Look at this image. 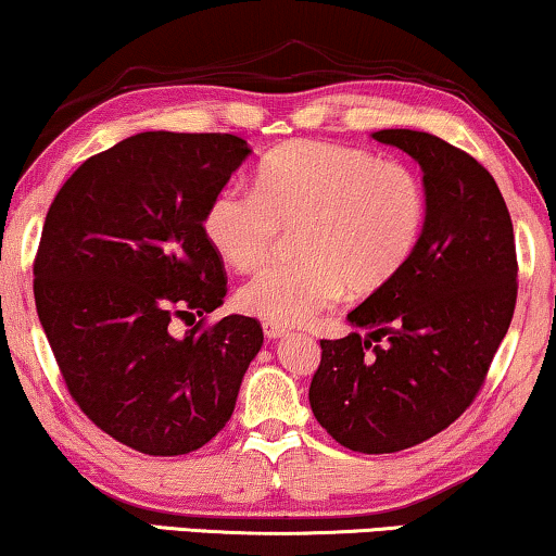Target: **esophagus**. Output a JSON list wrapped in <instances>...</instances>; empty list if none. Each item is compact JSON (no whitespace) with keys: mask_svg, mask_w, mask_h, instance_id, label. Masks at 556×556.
<instances>
[{"mask_svg":"<svg viewBox=\"0 0 556 556\" xmlns=\"http://www.w3.org/2000/svg\"><path fill=\"white\" fill-rule=\"evenodd\" d=\"M264 334H267L269 340H279V338H285V334H289V330L281 325H275V323H264Z\"/></svg>","mask_w":556,"mask_h":556,"instance_id":"1","label":"esophagus"}]
</instances>
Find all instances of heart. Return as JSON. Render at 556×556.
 Listing matches in <instances>:
<instances>
[{
  "mask_svg": "<svg viewBox=\"0 0 556 556\" xmlns=\"http://www.w3.org/2000/svg\"><path fill=\"white\" fill-rule=\"evenodd\" d=\"M424 178L403 161L323 140L271 151L256 191L218 189L203 211L208 244L237 271L260 269L281 229L294 262L239 289V307L275 325H304L350 292L370 294L401 275L424 237Z\"/></svg>",
  "mask_w": 556,
  "mask_h": 556,
  "instance_id": "heart-1",
  "label": "heart"
}]
</instances>
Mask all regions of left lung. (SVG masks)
<instances>
[{"mask_svg":"<svg viewBox=\"0 0 556 556\" xmlns=\"http://www.w3.org/2000/svg\"><path fill=\"white\" fill-rule=\"evenodd\" d=\"M372 138L424 168V237L401 275L350 312L355 332L319 340L309 405L345 448L395 453L441 433L479 395L511 325L519 264L509 208L479 161L431 132Z\"/></svg>","mask_w":556,"mask_h":556,"instance_id":"8db88e82","label":"left lung"}]
</instances>
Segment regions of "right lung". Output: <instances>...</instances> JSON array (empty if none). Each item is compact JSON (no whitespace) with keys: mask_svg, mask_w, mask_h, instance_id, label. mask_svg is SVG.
Here are the masks:
<instances>
[{"mask_svg":"<svg viewBox=\"0 0 556 556\" xmlns=\"http://www.w3.org/2000/svg\"><path fill=\"white\" fill-rule=\"evenodd\" d=\"M249 153L231 132H138L90 155L47 211L42 330L73 401L132 451L184 456L208 443L264 342L252 317L206 325L226 271L203 211Z\"/></svg>","mask_w":556,"mask_h":556,"instance_id":"1","label":"right lung"}]
</instances>
